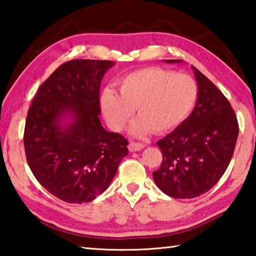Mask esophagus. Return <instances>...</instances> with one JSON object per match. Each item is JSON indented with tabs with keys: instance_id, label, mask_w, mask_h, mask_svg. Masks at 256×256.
<instances>
[{
	"instance_id": "1",
	"label": "esophagus",
	"mask_w": 256,
	"mask_h": 256,
	"mask_svg": "<svg viewBox=\"0 0 256 256\" xmlns=\"http://www.w3.org/2000/svg\"><path fill=\"white\" fill-rule=\"evenodd\" d=\"M128 150L131 151V152H134V151H140L144 148V144H138V142H134V141H131L128 144Z\"/></svg>"
}]
</instances>
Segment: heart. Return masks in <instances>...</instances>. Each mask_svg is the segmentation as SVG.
<instances>
[{"label": "heart", "mask_w": 256, "mask_h": 256, "mask_svg": "<svg viewBox=\"0 0 256 256\" xmlns=\"http://www.w3.org/2000/svg\"><path fill=\"white\" fill-rule=\"evenodd\" d=\"M118 86L120 94L112 88L102 90L100 110L107 124L114 131H122L136 108L138 118L131 128L136 136L174 130L190 115L198 98L193 78L162 68L133 71Z\"/></svg>", "instance_id": "1"}]
</instances>
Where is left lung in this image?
I'll use <instances>...</instances> for the list:
<instances>
[{
    "label": "left lung",
    "instance_id": "1",
    "mask_svg": "<svg viewBox=\"0 0 256 256\" xmlns=\"http://www.w3.org/2000/svg\"><path fill=\"white\" fill-rule=\"evenodd\" d=\"M192 70L198 84L196 107L157 142L162 162L152 172L156 185L175 198H196L214 188L230 162L238 136L237 118L227 98L196 68Z\"/></svg>",
    "mask_w": 256,
    "mask_h": 256
}]
</instances>
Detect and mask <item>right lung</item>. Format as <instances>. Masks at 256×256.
Instances as JSON below:
<instances>
[{
  "label": "right lung",
  "instance_id": "1",
  "mask_svg": "<svg viewBox=\"0 0 256 256\" xmlns=\"http://www.w3.org/2000/svg\"><path fill=\"white\" fill-rule=\"evenodd\" d=\"M112 60H73L52 73L32 102L24 151L36 180L68 203L105 192L128 156V140L99 120V88Z\"/></svg>",
  "mask_w": 256,
  "mask_h": 256
}]
</instances>
